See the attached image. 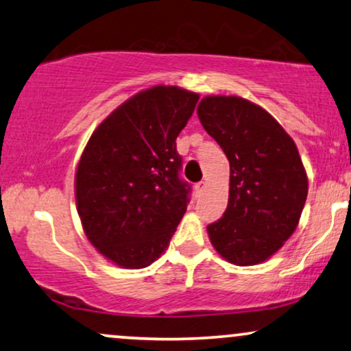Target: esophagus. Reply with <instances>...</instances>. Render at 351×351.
Instances as JSON below:
<instances>
[{
  "mask_svg": "<svg viewBox=\"0 0 351 351\" xmlns=\"http://www.w3.org/2000/svg\"><path fill=\"white\" fill-rule=\"evenodd\" d=\"M194 189H196L197 196H201L202 191L206 189V183H204V181H199V183H196V186H194Z\"/></svg>",
  "mask_w": 351,
  "mask_h": 351,
  "instance_id": "obj_1",
  "label": "esophagus"
}]
</instances>
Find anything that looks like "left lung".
<instances>
[{"instance_id": "8db88e82", "label": "left lung", "mask_w": 351, "mask_h": 351, "mask_svg": "<svg viewBox=\"0 0 351 351\" xmlns=\"http://www.w3.org/2000/svg\"><path fill=\"white\" fill-rule=\"evenodd\" d=\"M197 117L230 162L228 206L207 227L210 243L232 264L264 263L295 232L308 196L298 149L264 108L239 97H206Z\"/></svg>"}]
</instances>
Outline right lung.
Returning <instances> with one entry per match:
<instances>
[{"instance_id": "right-lung-1", "label": "right lung", "mask_w": 351, "mask_h": 351, "mask_svg": "<svg viewBox=\"0 0 351 351\" xmlns=\"http://www.w3.org/2000/svg\"><path fill=\"white\" fill-rule=\"evenodd\" d=\"M199 95L157 86L139 92L100 124L76 173V202L90 243L119 267L158 259L183 219L191 186L181 180L176 137Z\"/></svg>"}]
</instances>
